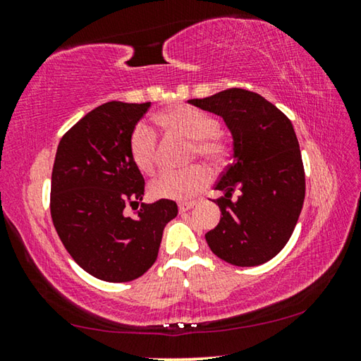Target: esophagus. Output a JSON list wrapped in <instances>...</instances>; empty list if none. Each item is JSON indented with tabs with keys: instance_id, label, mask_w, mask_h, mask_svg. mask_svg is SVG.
I'll return each instance as SVG.
<instances>
[{
	"instance_id": "1",
	"label": "esophagus",
	"mask_w": 361,
	"mask_h": 361,
	"mask_svg": "<svg viewBox=\"0 0 361 361\" xmlns=\"http://www.w3.org/2000/svg\"><path fill=\"white\" fill-rule=\"evenodd\" d=\"M194 205H195V202H181V204L178 205V209H180V212L183 213V212H188V210H191Z\"/></svg>"
}]
</instances>
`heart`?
<instances>
[{
    "label": "heart",
    "instance_id": "obj_1",
    "mask_svg": "<svg viewBox=\"0 0 361 361\" xmlns=\"http://www.w3.org/2000/svg\"><path fill=\"white\" fill-rule=\"evenodd\" d=\"M164 130L191 140L189 159L200 157L212 167H221L229 157V145L219 135L218 121L213 116L188 105L173 106L154 116ZM129 156L142 173H152L157 161V137L149 127L138 124L129 137ZM210 170L202 164H192L181 170H164L151 181L149 191L161 199L186 200L209 185Z\"/></svg>",
    "mask_w": 361,
    "mask_h": 361
}]
</instances>
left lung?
<instances>
[{
	"label": "left lung",
	"instance_id": "1",
	"mask_svg": "<svg viewBox=\"0 0 361 361\" xmlns=\"http://www.w3.org/2000/svg\"><path fill=\"white\" fill-rule=\"evenodd\" d=\"M189 103L221 116L234 138V161L215 186L224 192L215 200L223 216L205 240L229 264L259 266L286 245L304 204V166L291 121L245 89ZM235 188L241 195L231 201Z\"/></svg>",
	"mask_w": 361,
	"mask_h": 361
}]
</instances>
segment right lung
<instances>
[{
	"label": "right lung",
	"instance_id": "obj_1",
	"mask_svg": "<svg viewBox=\"0 0 361 361\" xmlns=\"http://www.w3.org/2000/svg\"><path fill=\"white\" fill-rule=\"evenodd\" d=\"M151 103L108 102L60 140L51 181V216L60 240L85 272L105 282L142 277L154 264L173 200L142 204L145 180L129 137ZM129 206L135 209L126 215Z\"/></svg>",
	"mask_w": 361,
	"mask_h": 361
}]
</instances>
